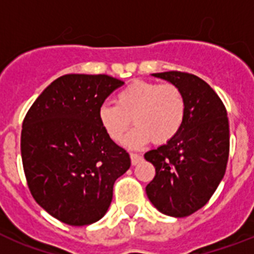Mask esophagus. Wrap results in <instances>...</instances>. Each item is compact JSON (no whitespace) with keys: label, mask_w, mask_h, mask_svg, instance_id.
<instances>
[{"label":"esophagus","mask_w":254,"mask_h":254,"mask_svg":"<svg viewBox=\"0 0 254 254\" xmlns=\"http://www.w3.org/2000/svg\"><path fill=\"white\" fill-rule=\"evenodd\" d=\"M130 161H131V165H133V166H135L137 163L142 161V155L133 154V153H131V154H130Z\"/></svg>","instance_id":"34e87169"}]
</instances>
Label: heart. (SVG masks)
Segmentation results:
<instances>
[{
    "mask_svg": "<svg viewBox=\"0 0 254 254\" xmlns=\"http://www.w3.org/2000/svg\"><path fill=\"white\" fill-rule=\"evenodd\" d=\"M186 97L178 85L135 80L116 95V105L103 104L99 121L108 137L121 142L131 121L135 127L125 143L131 149L153 142L163 145L182 129L186 117Z\"/></svg>",
    "mask_w": 254,
    "mask_h": 254,
    "instance_id": "1",
    "label": "heart"
}]
</instances>
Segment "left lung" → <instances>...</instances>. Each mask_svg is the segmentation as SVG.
<instances>
[{
	"mask_svg": "<svg viewBox=\"0 0 254 254\" xmlns=\"http://www.w3.org/2000/svg\"><path fill=\"white\" fill-rule=\"evenodd\" d=\"M153 76L181 88L187 108L179 133L145 153L155 167L146 193L159 212L185 217L207 204L224 177L229 155L227 109L216 92L195 75L169 71Z\"/></svg>",
	"mask_w": 254,
	"mask_h": 254,
	"instance_id": "left-lung-1",
	"label": "left lung"
}]
</instances>
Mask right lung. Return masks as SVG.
Wrapping results in <instances>:
<instances>
[{
    "label": "right lung",
    "instance_id": "1",
    "mask_svg": "<svg viewBox=\"0 0 254 254\" xmlns=\"http://www.w3.org/2000/svg\"><path fill=\"white\" fill-rule=\"evenodd\" d=\"M124 81L108 75L58 77L27 112L21 154L30 192L62 223L89 225L107 213L130 157L99 121V108Z\"/></svg>",
    "mask_w": 254,
    "mask_h": 254
}]
</instances>
